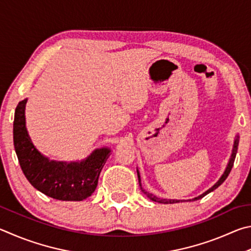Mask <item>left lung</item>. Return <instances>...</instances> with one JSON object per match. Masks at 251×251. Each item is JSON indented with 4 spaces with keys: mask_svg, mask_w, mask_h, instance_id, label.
I'll use <instances>...</instances> for the list:
<instances>
[{
    "mask_svg": "<svg viewBox=\"0 0 251 251\" xmlns=\"http://www.w3.org/2000/svg\"><path fill=\"white\" fill-rule=\"evenodd\" d=\"M238 143H239V135H237V137H236V140H235V143H234V149H232V153H231V156H230L229 163H228L227 168H226V170H225V172H224V174L222 175V177L218 179V182H217L216 184H215V185H214L213 187H210L208 191H206L205 193H203V194L200 195L199 197H195L194 200H190V201H196V200H201V199H203V197H204L205 195H207L208 193L213 192L214 190H216V188H217L219 185H222V184L224 183V181H225V179L227 178L228 175H229L230 171H231V169H232V165H234L235 157H236V154H237V150H238ZM138 177H139V184H140V187H141V191H142V192L144 193V194H146V195H147V196L149 197V199H150L151 201H156V203H161V204H174V203H178V201H176V200H165V199H159V197H156V196H154L153 194H150V193L146 192V190H143L142 186H141V178H140V174H139V172H138Z\"/></svg>",
    "mask_w": 251,
    "mask_h": 251,
    "instance_id": "1",
    "label": "left lung"
}]
</instances>
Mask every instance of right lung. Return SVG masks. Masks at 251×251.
<instances>
[{"label":"right lung","instance_id":"add662e5","mask_svg":"<svg viewBox=\"0 0 251 251\" xmlns=\"http://www.w3.org/2000/svg\"><path fill=\"white\" fill-rule=\"evenodd\" d=\"M26 101L17 104L13 126L15 152L26 178L36 190L55 200L82 201L91 196L110 156L109 149H98L81 162L50 161L36 150L28 137L25 126Z\"/></svg>","mask_w":251,"mask_h":251}]
</instances>
